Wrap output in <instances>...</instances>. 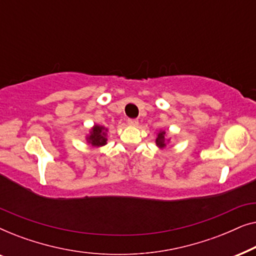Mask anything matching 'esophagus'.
I'll return each instance as SVG.
<instances>
[{
	"label": "esophagus",
	"mask_w": 256,
	"mask_h": 256,
	"mask_svg": "<svg viewBox=\"0 0 256 256\" xmlns=\"http://www.w3.org/2000/svg\"><path fill=\"white\" fill-rule=\"evenodd\" d=\"M127 122H128L129 126H138V118H128Z\"/></svg>",
	"instance_id": "obj_1"
}]
</instances>
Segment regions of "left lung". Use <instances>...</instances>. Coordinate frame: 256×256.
I'll list each match as a JSON object with an SVG mask.
<instances>
[{
    "label": "left lung",
    "mask_w": 256,
    "mask_h": 256,
    "mask_svg": "<svg viewBox=\"0 0 256 256\" xmlns=\"http://www.w3.org/2000/svg\"><path fill=\"white\" fill-rule=\"evenodd\" d=\"M164 134H166V132H160V134L157 135L156 143H157V146H166V143H164Z\"/></svg>",
    "instance_id": "1"
}]
</instances>
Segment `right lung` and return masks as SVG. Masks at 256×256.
I'll return each instance as SVG.
<instances>
[{
  "label": "right lung",
  "mask_w": 256,
  "mask_h": 256,
  "mask_svg": "<svg viewBox=\"0 0 256 256\" xmlns=\"http://www.w3.org/2000/svg\"><path fill=\"white\" fill-rule=\"evenodd\" d=\"M104 130V127H99V126H96V127L92 129V134H90L88 138L90 143H92V146H100L106 144L107 138Z\"/></svg>",
  "instance_id": "right-lung-1"
}]
</instances>
